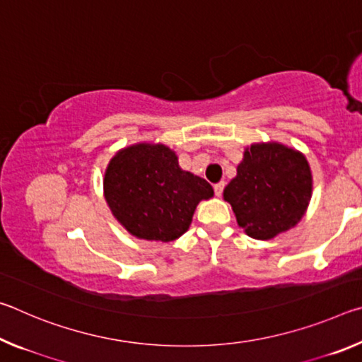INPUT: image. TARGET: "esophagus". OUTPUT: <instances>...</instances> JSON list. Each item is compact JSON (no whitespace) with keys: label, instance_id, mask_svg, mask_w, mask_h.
<instances>
[{"label":"esophagus","instance_id":"obj_1","mask_svg":"<svg viewBox=\"0 0 362 362\" xmlns=\"http://www.w3.org/2000/svg\"><path fill=\"white\" fill-rule=\"evenodd\" d=\"M223 188H225V182H218V183H216V185H214V192H216V194L218 196H222V193H223Z\"/></svg>","mask_w":362,"mask_h":362}]
</instances>
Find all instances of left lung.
I'll return each mask as SVG.
<instances>
[{
  "label": "left lung",
  "instance_id": "left-lung-1",
  "mask_svg": "<svg viewBox=\"0 0 362 362\" xmlns=\"http://www.w3.org/2000/svg\"><path fill=\"white\" fill-rule=\"evenodd\" d=\"M311 192L313 175L302 151L279 142H259L244 150L223 199L247 236L268 241L302 220Z\"/></svg>",
  "mask_w": 362,
  "mask_h": 362
}]
</instances>
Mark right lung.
Instances as JSON below:
<instances>
[{"label": "right lung", "mask_w": 362, "mask_h": 362, "mask_svg": "<svg viewBox=\"0 0 362 362\" xmlns=\"http://www.w3.org/2000/svg\"><path fill=\"white\" fill-rule=\"evenodd\" d=\"M103 196L132 236L169 243L189 228L196 206L211 199L214 189L204 179L183 170L168 145L140 142L110 159Z\"/></svg>", "instance_id": "right-lung-1"}]
</instances>
